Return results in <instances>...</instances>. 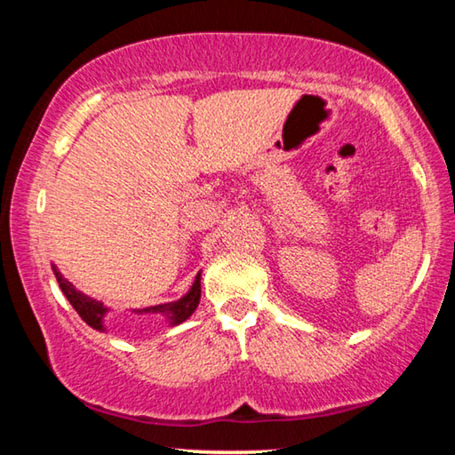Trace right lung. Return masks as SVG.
<instances>
[{"label": "right lung", "mask_w": 455, "mask_h": 455, "mask_svg": "<svg viewBox=\"0 0 455 455\" xmlns=\"http://www.w3.org/2000/svg\"><path fill=\"white\" fill-rule=\"evenodd\" d=\"M52 271L56 275V281L60 284L61 292H64V297L70 301L74 309L78 311L80 317L86 321L92 329L106 333V315L110 313V307H106L102 301H96V299L84 295V292L76 289L70 281L64 279V275L58 271V267L53 263H52ZM200 273L203 271H198L192 287L184 292L179 301L152 305V307H144V309H132V311L138 315H158V317L164 319L168 327L180 325V323L187 321L190 315L196 311V307L200 303Z\"/></svg>", "instance_id": "right-lung-1"}]
</instances>
